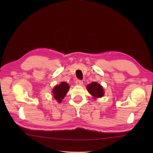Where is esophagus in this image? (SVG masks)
<instances>
[{
    "instance_id": "obj_1",
    "label": "esophagus",
    "mask_w": 153,
    "mask_h": 153,
    "mask_svg": "<svg viewBox=\"0 0 153 153\" xmlns=\"http://www.w3.org/2000/svg\"><path fill=\"white\" fill-rule=\"evenodd\" d=\"M76 84L77 85H83V81L79 80V79H77L76 81Z\"/></svg>"
}]
</instances>
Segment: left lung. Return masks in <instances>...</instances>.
Returning <instances> with one entry per match:
<instances>
[{"instance_id":"1","label":"left lung","mask_w":153,"mask_h":153,"mask_svg":"<svg viewBox=\"0 0 153 153\" xmlns=\"http://www.w3.org/2000/svg\"><path fill=\"white\" fill-rule=\"evenodd\" d=\"M87 89L91 95L95 98H100L104 95V90L102 87L97 82H92L87 86Z\"/></svg>"}]
</instances>
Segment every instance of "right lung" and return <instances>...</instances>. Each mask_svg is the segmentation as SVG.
<instances>
[{"instance_id":"right-lung-1","label":"right lung","mask_w":153,"mask_h":153,"mask_svg":"<svg viewBox=\"0 0 153 153\" xmlns=\"http://www.w3.org/2000/svg\"><path fill=\"white\" fill-rule=\"evenodd\" d=\"M69 89L70 86L66 82H62L60 85L55 86L53 90L54 98L58 102H61L62 100L64 98L65 95H66Z\"/></svg>"}]
</instances>
